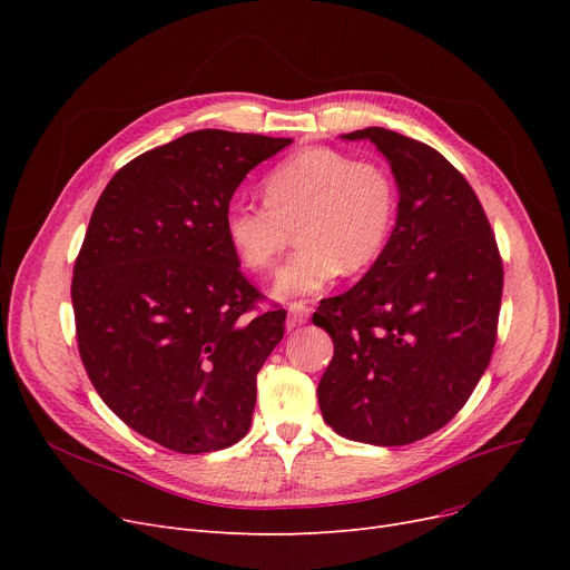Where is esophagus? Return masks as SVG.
Masks as SVG:
<instances>
[{"label": "esophagus", "mask_w": 570, "mask_h": 570, "mask_svg": "<svg viewBox=\"0 0 570 570\" xmlns=\"http://www.w3.org/2000/svg\"><path fill=\"white\" fill-rule=\"evenodd\" d=\"M309 312L312 309L307 307V303H288V327L307 323Z\"/></svg>", "instance_id": "obj_1"}]
</instances>
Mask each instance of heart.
<instances>
[{"mask_svg":"<svg viewBox=\"0 0 570 570\" xmlns=\"http://www.w3.org/2000/svg\"><path fill=\"white\" fill-rule=\"evenodd\" d=\"M263 198L233 200L224 233L239 263L267 273L297 230L301 249L273 286L282 301L314 295L340 273H363L381 256L397 217L391 170L333 147H309L279 161L263 179Z\"/></svg>","mask_w":570,"mask_h":570,"instance_id":"b5f03b06","label":"heart"}]
</instances>
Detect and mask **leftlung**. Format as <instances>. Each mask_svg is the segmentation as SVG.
Listing matches in <instances>:
<instances>
[{
	"label": "left lung",
	"instance_id": "obj_1",
	"mask_svg": "<svg viewBox=\"0 0 570 570\" xmlns=\"http://www.w3.org/2000/svg\"><path fill=\"white\" fill-rule=\"evenodd\" d=\"M342 138L376 145L400 203L367 275L312 316L335 344L318 406L340 436L406 445L453 421L488 370L503 265L481 200L434 147L381 127Z\"/></svg>",
	"mask_w": 570,
	"mask_h": 570
}]
</instances>
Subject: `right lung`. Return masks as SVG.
Returning a JSON list of instances; mask_svg holds the SVG:
<instances>
[{
	"instance_id": "right-lung-1",
	"label": "right lung",
	"mask_w": 570,
	"mask_h": 570,
	"mask_svg": "<svg viewBox=\"0 0 570 570\" xmlns=\"http://www.w3.org/2000/svg\"><path fill=\"white\" fill-rule=\"evenodd\" d=\"M286 145L191 131L119 168L95 205L71 282L80 361L119 421L168 451L213 453L249 432L286 312L247 316L263 295L239 273L224 213Z\"/></svg>"
}]
</instances>
